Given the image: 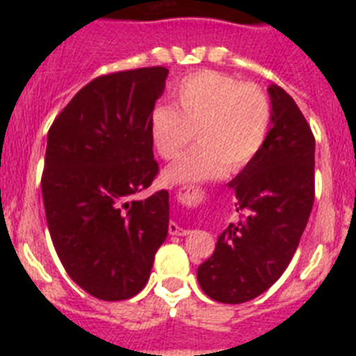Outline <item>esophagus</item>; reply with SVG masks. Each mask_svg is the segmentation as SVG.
Wrapping results in <instances>:
<instances>
[{"label": "esophagus", "instance_id": "1", "mask_svg": "<svg viewBox=\"0 0 356 356\" xmlns=\"http://www.w3.org/2000/svg\"><path fill=\"white\" fill-rule=\"evenodd\" d=\"M169 234L178 235V237H184V235L188 234V229L180 228V226L176 225V222H169Z\"/></svg>", "mask_w": 356, "mask_h": 356}]
</instances>
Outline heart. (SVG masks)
I'll use <instances>...</instances> for the list:
<instances>
[{
    "label": "heart",
    "mask_w": 356,
    "mask_h": 356,
    "mask_svg": "<svg viewBox=\"0 0 356 356\" xmlns=\"http://www.w3.org/2000/svg\"><path fill=\"white\" fill-rule=\"evenodd\" d=\"M175 106L151 112L149 135L163 160H175L165 171L169 184L213 180L226 171H241L262 151L271 130L273 108L267 94L253 83L217 71H200L176 85Z\"/></svg>",
    "instance_id": "obj_1"
}]
</instances>
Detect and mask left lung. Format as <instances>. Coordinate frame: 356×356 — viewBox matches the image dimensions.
I'll use <instances>...</instances> for the list:
<instances>
[{"label": "left lung", "mask_w": 356, "mask_h": 356, "mask_svg": "<svg viewBox=\"0 0 356 356\" xmlns=\"http://www.w3.org/2000/svg\"><path fill=\"white\" fill-rule=\"evenodd\" d=\"M273 127L259 156L229 184L238 200L237 225L219 235L197 267V282L221 303H246L275 284L294 257L316 197V139L282 87H269Z\"/></svg>", "instance_id": "1"}]
</instances>
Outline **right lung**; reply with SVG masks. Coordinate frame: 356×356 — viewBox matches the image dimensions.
<instances>
[{"label":"right lung","mask_w":356,"mask_h":356,"mask_svg":"<svg viewBox=\"0 0 356 356\" xmlns=\"http://www.w3.org/2000/svg\"><path fill=\"white\" fill-rule=\"evenodd\" d=\"M168 72L94 78L48 131L40 187L49 235L72 282L97 300L139 294L168 237V191L131 200L159 176L149 118Z\"/></svg>","instance_id":"obj_1"}]
</instances>
